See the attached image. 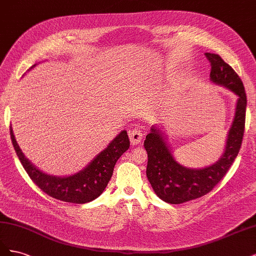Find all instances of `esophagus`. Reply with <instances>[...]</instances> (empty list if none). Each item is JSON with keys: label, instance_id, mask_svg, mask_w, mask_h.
<instances>
[{"label": "esophagus", "instance_id": "1", "mask_svg": "<svg viewBox=\"0 0 256 256\" xmlns=\"http://www.w3.org/2000/svg\"><path fill=\"white\" fill-rule=\"evenodd\" d=\"M144 136L143 131L140 129H132L129 131V138L132 145H136L141 142V140Z\"/></svg>", "mask_w": 256, "mask_h": 256}]
</instances>
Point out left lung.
<instances>
[{"label":"left lung","mask_w":256,"mask_h":256,"mask_svg":"<svg viewBox=\"0 0 256 256\" xmlns=\"http://www.w3.org/2000/svg\"><path fill=\"white\" fill-rule=\"evenodd\" d=\"M210 62V81L232 90L237 96L234 120L230 128L226 148L214 164L190 168L175 160L162 128L154 125L146 136L144 147L148 156L146 175L154 193L166 203L182 204L203 196L212 191L233 164L242 143L246 122V96L239 76L220 56L205 53Z\"/></svg>","instance_id":"left-lung-1"}]
</instances>
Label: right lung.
Returning <instances> with one entry per match:
<instances>
[{"mask_svg": "<svg viewBox=\"0 0 256 256\" xmlns=\"http://www.w3.org/2000/svg\"><path fill=\"white\" fill-rule=\"evenodd\" d=\"M10 138L21 164L34 184L53 198L74 204L88 203L102 194L111 180L116 161L130 146L127 131L122 130L80 172L60 177L44 173L26 158L12 127Z\"/></svg>", "mask_w": 256, "mask_h": 256, "instance_id": "1", "label": "right lung"}]
</instances>
